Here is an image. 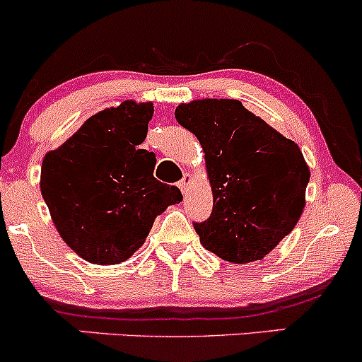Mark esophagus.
Here are the masks:
<instances>
[{
  "label": "esophagus",
  "instance_id": "obj_1",
  "mask_svg": "<svg viewBox=\"0 0 362 362\" xmlns=\"http://www.w3.org/2000/svg\"><path fill=\"white\" fill-rule=\"evenodd\" d=\"M189 185H192V176H189V174H185V176L181 177V181L177 182V186H180V189L182 193L189 188Z\"/></svg>",
  "mask_w": 362,
  "mask_h": 362
}]
</instances>
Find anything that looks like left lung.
<instances>
[{"label":"left lung","mask_w":362,"mask_h":362,"mask_svg":"<svg viewBox=\"0 0 362 362\" xmlns=\"http://www.w3.org/2000/svg\"><path fill=\"white\" fill-rule=\"evenodd\" d=\"M176 120L206 153L214 204L193 225L202 245L230 263L263 259L303 212L310 170L301 150L235 99L180 104Z\"/></svg>","instance_id":"1"}]
</instances>
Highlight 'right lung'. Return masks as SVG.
<instances>
[{
    "instance_id": "right-lung-1",
    "label": "right lung",
    "mask_w": 362,
    "mask_h": 362,
    "mask_svg": "<svg viewBox=\"0 0 362 362\" xmlns=\"http://www.w3.org/2000/svg\"><path fill=\"white\" fill-rule=\"evenodd\" d=\"M153 104L124 100L88 118L42 163V195L62 240L83 259L117 264L146 240L160 212L180 204L177 186L153 177L141 150Z\"/></svg>"
}]
</instances>
